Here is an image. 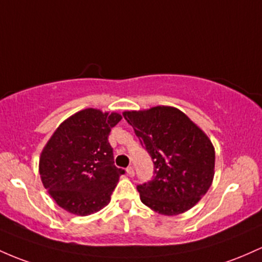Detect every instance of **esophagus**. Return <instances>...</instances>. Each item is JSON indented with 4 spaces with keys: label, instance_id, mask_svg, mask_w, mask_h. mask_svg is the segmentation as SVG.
<instances>
[{
    "label": "esophagus",
    "instance_id": "1",
    "mask_svg": "<svg viewBox=\"0 0 262 262\" xmlns=\"http://www.w3.org/2000/svg\"><path fill=\"white\" fill-rule=\"evenodd\" d=\"M126 174H128L130 178L134 177V169H133V166H129V168H126Z\"/></svg>",
    "mask_w": 262,
    "mask_h": 262
}]
</instances>
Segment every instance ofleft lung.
I'll return each instance as SVG.
<instances>
[{
	"instance_id": "obj_1",
	"label": "left lung",
	"mask_w": 262,
	"mask_h": 262,
	"mask_svg": "<svg viewBox=\"0 0 262 262\" xmlns=\"http://www.w3.org/2000/svg\"><path fill=\"white\" fill-rule=\"evenodd\" d=\"M154 164L150 182L139 184L140 200L163 215L189 210L210 188L215 150L206 134L173 107L124 112Z\"/></svg>"
}]
</instances>
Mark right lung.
Wrapping results in <instances>:
<instances>
[{
	"instance_id": "add662e5",
	"label": "right lung",
	"mask_w": 262,
	"mask_h": 262,
	"mask_svg": "<svg viewBox=\"0 0 262 262\" xmlns=\"http://www.w3.org/2000/svg\"><path fill=\"white\" fill-rule=\"evenodd\" d=\"M122 117L88 108L57 128L43 149L39 174L61 208L91 215L108 205L123 169L114 165L111 129Z\"/></svg>"
}]
</instances>
